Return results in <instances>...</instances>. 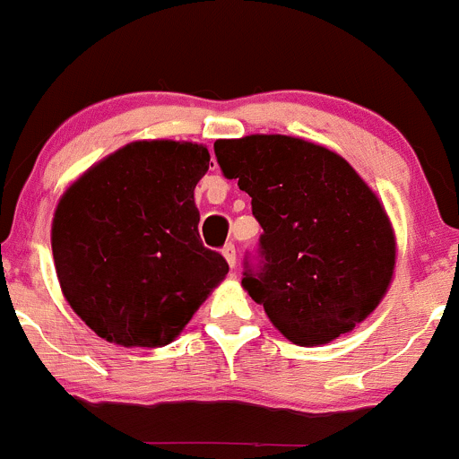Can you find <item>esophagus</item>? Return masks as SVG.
<instances>
[{
    "label": "esophagus",
    "mask_w": 459,
    "mask_h": 459,
    "mask_svg": "<svg viewBox=\"0 0 459 459\" xmlns=\"http://www.w3.org/2000/svg\"><path fill=\"white\" fill-rule=\"evenodd\" d=\"M221 255H224V259L229 261L230 268H235V264H238V255H235V246H233V244H226L224 248H221Z\"/></svg>",
    "instance_id": "obj_1"
}]
</instances>
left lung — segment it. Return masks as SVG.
Returning <instances> with one entry per match:
<instances>
[{
    "label": "left lung",
    "mask_w": 459,
    "mask_h": 459,
    "mask_svg": "<svg viewBox=\"0 0 459 459\" xmlns=\"http://www.w3.org/2000/svg\"><path fill=\"white\" fill-rule=\"evenodd\" d=\"M213 148L264 229L241 285L272 325L294 344L318 346L368 318L390 287L396 241L361 176L325 145L287 134L220 139Z\"/></svg>",
    "instance_id": "1"
}]
</instances>
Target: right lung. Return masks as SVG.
<instances>
[{
  "instance_id": "right-lung-1",
  "label": "right lung",
  "mask_w": 459,
  "mask_h": 459,
  "mask_svg": "<svg viewBox=\"0 0 459 459\" xmlns=\"http://www.w3.org/2000/svg\"><path fill=\"white\" fill-rule=\"evenodd\" d=\"M209 160L191 141H133L60 198L52 221L60 290L107 342L169 344L229 274L198 233L194 189Z\"/></svg>"
}]
</instances>
